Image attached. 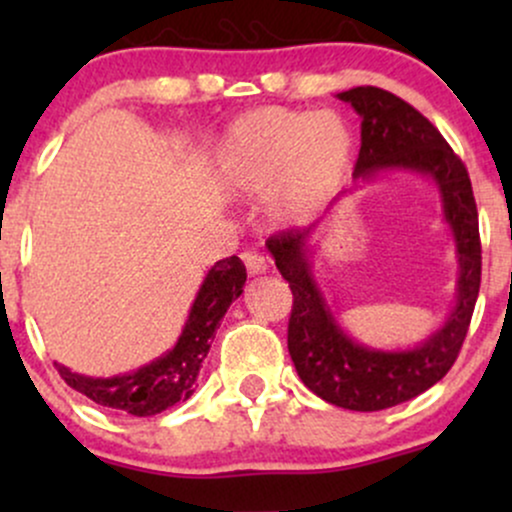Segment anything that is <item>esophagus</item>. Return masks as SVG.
I'll use <instances>...</instances> for the list:
<instances>
[{
  "mask_svg": "<svg viewBox=\"0 0 512 512\" xmlns=\"http://www.w3.org/2000/svg\"><path fill=\"white\" fill-rule=\"evenodd\" d=\"M243 262H245V267H248L250 276L264 274L269 269V262L264 260V255H260V252H245Z\"/></svg>",
  "mask_w": 512,
  "mask_h": 512,
  "instance_id": "34e87169",
  "label": "esophagus"
}]
</instances>
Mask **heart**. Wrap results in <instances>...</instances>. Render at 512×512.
<instances>
[{"label": "heart", "instance_id": "b5f03b06", "mask_svg": "<svg viewBox=\"0 0 512 512\" xmlns=\"http://www.w3.org/2000/svg\"><path fill=\"white\" fill-rule=\"evenodd\" d=\"M354 158L337 113L260 108L238 117L216 149V173L233 195H269L276 223L308 219L339 190Z\"/></svg>", "mask_w": 512, "mask_h": 512}]
</instances>
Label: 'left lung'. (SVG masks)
<instances>
[{"label": "left lung", "instance_id": "8db88e82", "mask_svg": "<svg viewBox=\"0 0 512 512\" xmlns=\"http://www.w3.org/2000/svg\"><path fill=\"white\" fill-rule=\"evenodd\" d=\"M361 117V151L354 180L383 170H411L431 178L457 245V301L445 325L409 351H378L354 342L334 320L317 289L308 257L313 228L281 231L267 240L276 269L289 281V354L298 375L317 397L351 411H380L433 387L457 361L481 284L479 214L469 173L443 134L407 101L375 86L339 93Z\"/></svg>", "mask_w": 512, "mask_h": 512}]
</instances>
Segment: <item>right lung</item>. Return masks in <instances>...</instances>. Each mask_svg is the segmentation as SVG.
<instances>
[{"instance_id": "obj_1", "label": "right lung", "mask_w": 512, "mask_h": 512, "mask_svg": "<svg viewBox=\"0 0 512 512\" xmlns=\"http://www.w3.org/2000/svg\"><path fill=\"white\" fill-rule=\"evenodd\" d=\"M245 264L240 257L219 260L204 276L195 303L182 327L180 339L161 358L142 366L134 373L115 375V378H88V375L72 373L62 363H55L57 373L72 390L86 395L101 407L125 411L132 416H154L185 402L197 387V375L214 334L219 330L228 305L243 293Z\"/></svg>"}]
</instances>
